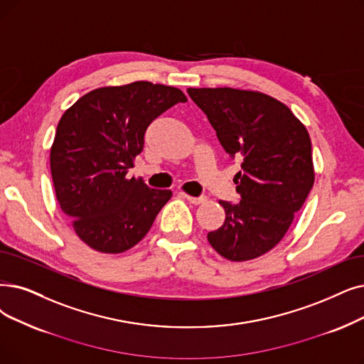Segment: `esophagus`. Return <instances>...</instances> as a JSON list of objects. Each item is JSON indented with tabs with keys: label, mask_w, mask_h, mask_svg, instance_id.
<instances>
[{
	"label": "esophagus",
	"mask_w": 364,
	"mask_h": 364,
	"mask_svg": "<svg viewBox=\"0 0 364 364\" xmlns=\"http://www.w3.org/2000/svg\"><path fill=\"white\" fill-rule=\"evenodd\" d=\"M183 196L188 200V202H191V203H193V205H199V203H203L205 200H207V198H205V196H191V195H186V193H183Z\"/></svg>",
	"instance_id": "esophagus-1"
}]
</instances>
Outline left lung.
<instances>
[{
	"label": "left lung",
	"mask_w": 364,
	"mask_h": 364,
	"mask_svg": "<svg viewBox=\"0 0 364 364\" xmlns=\"http://www.w3.org/2000/svg\"><path fill=\"white\" fill-rule=\"evenodd\" d=\"M187 93L221 147L241 161L233 180L240 202L220 200L226 218L208 241L228 260L256 259L282 240L314 186L309 134L269 95L232 87H191Z\"/></svg>",
	"instance_id": "1"
}]
</instances>
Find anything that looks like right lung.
Wrapping results in <instances>:
<instances>
[{
  "mask_svg": "<svg viewBox=\"0 0 364 364\" xmlns=\"http://www.w3.org/2000/svg\"><path fill=\"white\" fill-rule=\"evenodd\" d=\"M186 95L150 82L95 89L60 117L50 150L56 199L85 244L123 252L150 230L171 191L126 178L150 123Z\"/></svg>",
  "mask_w": 364,
  "mask_h": 364,
  "instance_id": "add662e5",
  "label": "right lung"
}]
</instances>
